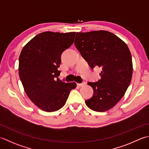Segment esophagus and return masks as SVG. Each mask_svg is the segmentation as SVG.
<instances>
[{
  "label": "esophagus",
  "mask_w": 149,
  "mask_h": 149,
  "mask_svg": "<svg viewBox=\"0 0 149 149\" xmlns=\"http://www.w3.org/2000/svg\"><path fill=\"white\" fill-rule=\"evenodd\" d=\"M84 84H85V82H83L81 83H77V85L78 86H83L84 85Z\"/></svg>",
  "instance_id": "1"
}]
</instances>
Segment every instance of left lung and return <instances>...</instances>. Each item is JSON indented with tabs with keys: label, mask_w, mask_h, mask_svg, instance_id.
I'll return each instance as SVG.
<instances>
[{
	"label": "left lung",
	"mask_w": 149,
	"mask_h": 149,
	"mask_svg": "<svg viewBox=\"0 0 149 149\" xmlns=\"http://www.w3.org/2000/svg\"><path fill=\"white\" fill-rule=\"evenodd\" d=\"M74 44L91 69L101 68L100 79L88 83L94 94L85 101L87 107L96 112L110 109L123 97L132 79L129 48L116 35L103 30L77 33Z\"/></svg>",
	"instance_id": "8db88e82"
}]
</instances>
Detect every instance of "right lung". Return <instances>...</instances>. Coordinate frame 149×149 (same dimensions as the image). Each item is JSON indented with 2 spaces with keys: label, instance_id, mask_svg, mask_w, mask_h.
Segmentation results:
<instances>
[{
  "label": "right lung",
  "instance_id": "right-lung-1",
  "mask_svg": "<svg viewBox=\"0 0 149 149\" xmlns=\"http://www.w3.org/2000/svg\"><path fill=\"white\" fill-rule=\"evenodd\" d=\"M75 32L45 31L38 34L22 48L19 73L26 94L41 110L54 112L62 108L76 83L58 77L63 52L74 43Z\"/></svg>",
  "mask_w": 149,
  "mask_h": 149
}]
</instances>
